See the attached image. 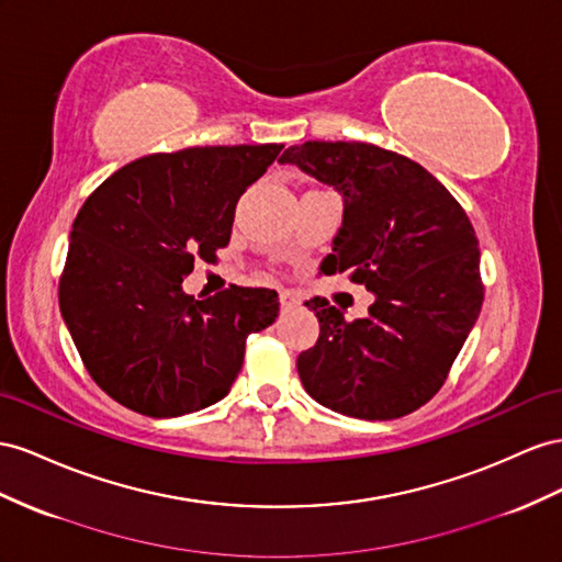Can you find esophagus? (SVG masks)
Returning <instances> with one entry per match:
<instances>
[{"label": "esophagus", "mask_w": 562, "mask_h": 562, "mask_svg": "<svg viewBox=\"0 0 562 562\" xmlns=\"http://www.w3.org/2000/svg\"><path fill=\"white\" fill-rule=\"evenodd\" d=\"M279 300H281V310H283V312L297 307V297H295L291 291H281V293H279Z\"/></svg>", "instance_id": "esophagus-1"}]
</instances>
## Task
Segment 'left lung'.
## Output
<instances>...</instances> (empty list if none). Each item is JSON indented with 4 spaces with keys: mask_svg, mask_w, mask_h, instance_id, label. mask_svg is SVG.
I'll return each mask as SVG.
<instances>
[{
    "mask_svg": "<svg viewBox=\"0 0 562 562\" xmlns=\"http://www.w3.org/2000/svg\"><path fill=\"white\" fill-rule=\"evenodd\" d=\"M279 162L342 195V224L318 271H350L375 297L355 322L324 297L305 302L318 340L297 357L302 385L342 416L416 412L445 385L482 310L473 224L426 168L381 146L305 142Z\"/></svg>",
    "mask_w": 562,
    "mask_h": 562,
    "instance_id": "obj_1",
    "label": "left lung"
}]
</instances>
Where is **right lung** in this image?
Returning <instances> with one entry per match:
<instances>
[{"label":"right lung","instance_id":"obj_1","mask_svg":"<svg viewBox=\"0 0 562 562\" xmlns=\"http://www.w3.org/2000/svg\"><path fill=\"white\" fill-rule=\"evenodd\" d=\"M281 148L146 156L85 201L58 305L89 375L117 404L150 418L201 412L229 394L250 333L274 324L277 291L232 285L193 300L181 281L229 244L238 199Z\"/></svg>","mask_w":562,"mask_h":562}]
</instances>
